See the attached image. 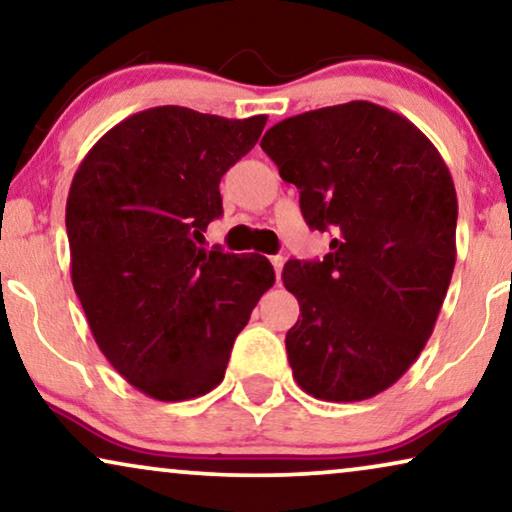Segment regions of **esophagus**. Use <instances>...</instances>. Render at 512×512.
Returning <instances> with one entry per match:
<instances>
[{"label":"esophagus","mask_w":512,"mask_h":512,"mask_svg":"<svg viewBox=\"0 0 512 512\" xmlns=\"http://www.w3.org/2000/svg\"><path fill=\"white\" fill-rule=\"evenodd\" d=\"M270 263L275 265V272H277V282H279V277H282V270H284V263H286V258H284V256H272V258H270Z\"/></svg>","instance_id":"esophagus-1"}]
</instances>
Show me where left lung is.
Instances as JSON below:
<instances>
[{"label": "left lung", "instance_id": "8db88e82", "mask_svg": "<svg viewBox=\"0 0 512 512\" xmlns=\"http://www.w3.org/2000/svg\"><path fill=\"white\" fill-rule=\"evenodd\" d=\"M261 149L296 184L324 261H289L300 317L286 333L298 387L366 401L403 377L433 333L457 261V191L431 139L380 104L354 100L272 125Z\"/></svg>", "mask_w": 512, "mask_h": 512}]
</instances>
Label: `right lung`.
<instances>
[{"label":"right lung","instance_id":"right-lung-1","mask_svg":"<svg viewBox=\"0 0 512 512\" xmlns=\"http://www.w3.org/2000/svg\"><path fill=\"white\" fill-rule=\"evenodd\" d=\"M268 116L230 121L153 107L86 153L67 195L72 284L107 361L156 401L205 396L258 298L275 284L258 254L205 249L221 177Z\"/></svg>","mask_w":512,"mask_h":512}]
</instances>
